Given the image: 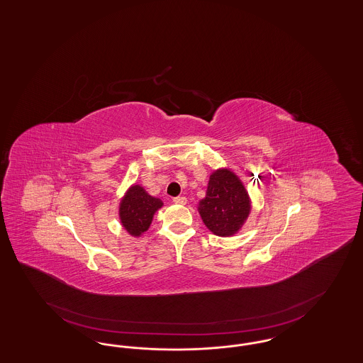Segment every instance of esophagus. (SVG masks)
I'll return each instance as SVG.
<instances>
[{
	"label": "esophagus",
	"mask_w": 363,
	"mask_h": 363,
	"mask_svg": "<svg viewBox=\"0 0 363 363\" xmlns=\"http://www.w3.org/2000/svg\"><path fill=\"white\" fill-rule=\"evenodd\" d=\"M174 203H178V205H186V202H188V199L186 197H175Z\"/></svg>",
	"instance_id": "34e87169"
}]
</instances>
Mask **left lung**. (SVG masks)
Here are the masks:
<instances>
[{
    "mask_svg": "<svg viewBox=\"0 0 363 363\" xmlns=\"http://www.w3.org/2000/svg\"><path fill=\"white\" fill-rule=\"evenodd\" d=\"M197 211L213 235L230 238L245 225L252 200L244 182L232 169L218 167L209 177L205 197L199 201Z\"/></svg>",
    "mask_w": 363,
    "mask_h": 363,
    "instance_id": "1",
    "label": "left lung"
}]
</instances>
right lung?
<instances>
[{
	"label": "right lung",
	"mask_w": 363,
	"mask_h": 363,
	"mask_svg": "<svg viewBox=\"0 0 363 363\" xmlns=\"http://www.w3.org/2000/svg\"><path fill=\"white\" fill-rule=\"evenodd\" d=\"M163 206L161 199L150 196L139 184L125 190L119 202V221L133 238H140L150 228L154 214Z\"/></svg>",
	"instance_id": "obj_1"
}]
</instances>
